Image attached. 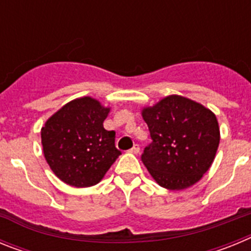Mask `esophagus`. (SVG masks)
<instances>
[{
	"mask_svg": "<svg viewBox=\"0 0 251 251\" xmlns=\"http://www.w3.org/2000/svg\"><path fill=\"white\" fill-rule=\"evenodd\" d=\"M129 152L130 153H134V154H138V153H139V146L138 145H134L132 147V150L129 151Z\"/></svg>",
	"mask_w": 251,
	"mask_h": 251,
	"instance_id": "1",
	"label": "esophagus"
}]
</instances>
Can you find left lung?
I'll use <instances>...</instances> for the list:
<instances>
[{"label": "left lung", "mask_w": 251, "mask_h": 251, "mask_svg": "<svg viewBox=\"0 0 251 251\" xmlns=\"http://www.w3.org/2000/svg\"><path fill=\"white\" fill-rule=\"evenodd\" d=\"M152 143L142 162L153 179L167 190H185L211 167L220 143L216 115L182 95H168L142 108Z\"/></svg>", "instance_id": "8db88e82"}]
</instances>
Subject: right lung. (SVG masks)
<instances>
[{
  "instance_id": "right-lung-1",
  "label": "right lung",
  "mask_w": 251,
  "mask_h": 251,
  "mask_svg": "<svg viewBox=\"0 0 251 251\" xmlns=\"http://www.w3.org/2000/svg\"><path fill=\"white\" fill-rule=\"evenodd\" d=\"M109 112L98 99L81 97L61 106L41 128L46 162L66 185H97L121 154L114 145L115 133L104 129Z\"/></svg>"
}]
</instances>
